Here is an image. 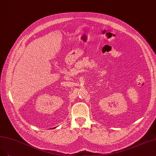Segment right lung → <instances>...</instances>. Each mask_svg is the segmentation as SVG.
<instances>
[{"mask_svg": "<svg viewBox=\"0 0 156 156\" xmlns=\"http://www.w3.org/2000/svg\"><path fill=\"white\" fill-rule=\"evenodd\" d=\"M56 128V127H55V128H53V129H54V128Z\"/></svg>", "mask_w": 156, "mask_h": 156, "instance_id": "right-lung-1", "label": "right lung"}]
</instances>
